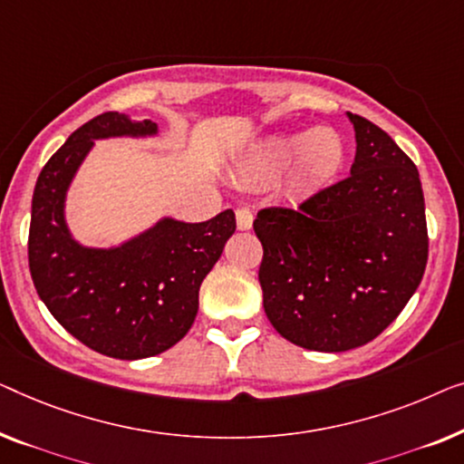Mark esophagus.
I'll list each match as a JSON object with an SVG mask.
<instances>
[{"instance_id":"obj_1","label":"esophagus","mask_w":464,"mask_h":464,"mask_svg":"<svg viewBox=\"0 0 464 464\" xmlns=\"http://www.w3.org/2000/svg\"><path fill=\"white\" fill-rule=\"evenodd\" d=\"M235 218H237V229L239 231L252 229L254 214H252L250 208H237V210H235Z\"/></svg>"}]
</instances>
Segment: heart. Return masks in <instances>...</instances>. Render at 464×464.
Masks as SVG:
<instances>
[{"instance_id":"obj_1","label":"heart","mask_w":464,"mask_h":464,"mask_svg":"<svg viewBox=\"0 0 464 464\" xmlns=\"http://www.w3.org/2000/svg\"><path fill=\"white\" fill-rule=\"evenodd\" d=\"M344 164V142L332 128L290 130L260 139L247 151L244 166L256 174H279L287 169L292 187L311 191L325 185Z\"/></svg>"}]
</instances>
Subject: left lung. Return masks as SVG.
I'll use <instances>...</instances> for the list:
<instances>
[{"instance_id": "8db88e82", "label": "left lung", "mask_w": 464, "mask_h": 464, "mask_svg": "<svg viewBox=\"0 0 464 464\" xmlns=\"http://www.w3.org/2000/svg\"><path fill=\"white\" fill-rule=\"evenodd\" d=\"M347 117L357 142L349 179L254 220L266 317L285 341L324 353L374 341L412 298L429 256L414 161L384 130Z\"/></svg>"}]
</instances>
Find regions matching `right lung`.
<instances>
[{"mask_svg":"<svg viewBox=\"0 0 464 464\" xmlns=\"http://www.w3.org/2000/svg\"><path fill=\"white\" fill-rule=\"evenodd\" d=\"M121 136H158V123L107 111L77 128L39 172L29 269L39 298L71 336L115 360H145L174 347L193 325L199 285L235 233V214L206 223L164 217L120 246L80 244L64 217L69 187L94 140Z\"/></svg>","mask_w":464,"mask_h":464,"instance_id":"obj_1","label":"right lung"}]
</instances>
